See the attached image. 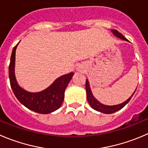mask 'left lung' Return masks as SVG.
I'll list each match as a JSON object with an SVG mask.
<instances>
[{"mask_svg": "<svg viewBox=\"0 0 148 148\" xmlns=\"http://www.w3.org/2000/svg\"><path fill=\"white\" fill-rule=\"evenodd\" d=\"M111 31L112 32L114 36H115L116 37L119 38H121L122 40H126V41H128L127 39H126V38L121 34V33H119L118 30H116V29H112V30ZM86 91L87 100H88L90 106H91L93 109L95 110L99 111V112H103V113H105V114L113 113V112L122 109V108H123V107H124L125 105H126V104L130 101V99H132V96H133L135 92L134 91V92L133 93V94L132 95V97H129L127 100L125 101V102H123V103L119 104V105H112V106H109V105H102V104H101L99 101H97L95 98L94 97L92 93H91V88H90L89 84H88V80L86 81ZM135 91H136V90H135Z\"/></svg>", "mask_w": 148, "mask_h": 148, "instance_id": "1", "label": "left lung"}]
</instances>
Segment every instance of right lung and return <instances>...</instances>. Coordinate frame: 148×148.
Instances as JSON below:
<instances>
[{
    "mask_svg": "<svg viewBox=\"0 0 148 148\" xmlns=\"http://www.w3.org/2000/svg\"><path fill=\"white\" fill-rule=\"evenodd\" d=\"M17 45L18 43L14 47L12 51L8 67L10 84L14 94L24 106L34 112L49 114L57 110L62 104L64 91L74 75V73L71 72L60 77L56 79L50 86L43 91L36 93L28 92L18 85L15 78V53Z\"/></svg>",
    "mask_w": 148,
    "mask_h": 148,
    "instance_id": "right-lung-1",
    "label": "right lung"
}]
</instances>
